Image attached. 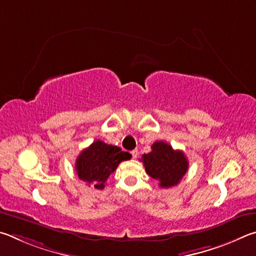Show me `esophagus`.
<instances>
[{"mask_svg":"<svg viewBox=\"0 0 256 256\" xmlns=\"http://www.w3.org/2000/svg\"><path fill=\"white\" fill-rule=\"evenodd\" d=\"M130 154H132V158H137V156H138V150H132V152H130Z\"/></svg>","mask_w":256,"mask_h":256,"instance_id":"1","label":"esophagus"}]
</instances>
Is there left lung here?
Segmentation results:
<instances>
[{
  "mask_svg": "<svg viewBox=\"0 0 256 256\" xmlns=\"http://www.w3.org/2000/svg\"><path fill=\"white\" fill-rule=\"evenodd\" d=\"M147 174L160 182V188L178 186L189 168L182 150H174L165 142H155L148 154L142 156Z\"/></svg>",
  "mask_w": 256,
  "mask_h": 256,
  "instance_id": "obj_1",
  "label": "left lung"
}]
</instances>
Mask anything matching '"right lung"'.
<instances>
[{
  "instance_id": "add662e5",
  "label": "right lung",
  "mask_w": 256,
  "mask_h": 256,
  "mask_svg": "<svg viewBox=\"0 0 256 256\" xmlns=\"http://www.w3.org/2000/svg\"><path fill=\"white\" fill-rule=\"evenodd\" d=\"M130 158L132 154L122 152L120 147L96 140L80 152L75 163L76 173L82 181L102 190L108 178L116 171L119 163Z\"/></svg>"
}]
</instances>
